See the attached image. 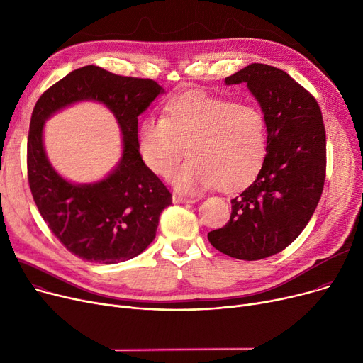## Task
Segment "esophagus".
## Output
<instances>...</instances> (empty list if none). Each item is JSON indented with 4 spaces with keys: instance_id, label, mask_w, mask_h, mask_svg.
I'll use <instances>...</instances> for the list:
<instances>
[{
    "instance_id": "1",
    "label": "esophagus",
    "mask_w": 363,
    "mask_h": 363,
    "mask_svg": "<svg viewBox=\"0 0 363 363\" xmlns=\"http://www.w3.org/2000/svg\"><path fill=\"white\" fill-rule=\"evenodd\" d=\"M172 200H174V203H196L194 199H186V197H182V196H178V194H174L172 196Z\"/></svg>"
}]
</instances>
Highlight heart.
I'll list each match as a JSON object with an SVG mask.
<instances>
[{
  "instance_id": "obj_1",
  "label": "heart",
  "mask_w": 363,
  "mask_h": 363,
  "mask_svg": "<svg viewBox=\"0 0 363 363\" xmlns=\"http://www.w3.org/2000/svg\"><path fill=\"white\" fill-rule=\"evenodd\" d=\"M140 147L145 163L162 177L188 147L191 159L172 175L182 191L213 186L234 191L259 174L266 156V125L252 106L189 91L166 104L163 118L143 121Z\"/></svg>"
}]
</instances>
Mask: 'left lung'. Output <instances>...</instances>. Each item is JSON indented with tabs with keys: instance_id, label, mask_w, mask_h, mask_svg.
I'll return each mask as SVG.
<instances>
[{
	"instance_id": "obj_1",
	"label": "left lung",
	"mask_w": 363,
	"mask_h": 363,
	"mask_svg": "<svg viewBox=\"0 0 363 363\" xmlns=\"http://www.w3.org/2000/svg\"><path fill=\"white\" fill-rule=\"evenodd\" d=\"M225 82L247 84L260 103L268 155L255 182L231 200L230 220L207 238L226 256L259 260L289 247L315 212L325 182V126L313 95L278 67L253 63Z\"/></svg>"
}]
</instances>
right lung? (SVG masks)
Segmentation results:
<instances>
[{
    "instance_id": "add662e5",
    "label": "right lung",
    "mask_w": 363,
    "mask_h": 363,
    "mask_svg": "<svg viewBox=\"0 0 363 363\" xmlns=\"http://www.w3.org/2000/svg\"><path fill=\"white\" fill-rule=\"evenodd\" d=\"M160 92L152 79L85 66L51 85L33 107L26 155L30 193L51 233L82 260L108 264L138 256L155 240L162 211L172 204L166 185L143 162L138 144V116ZM81 99L106 104L124 135L120 166L91 186H73L57 176L42 145L43 121Z\"/></svg>"
}]
</instances>
